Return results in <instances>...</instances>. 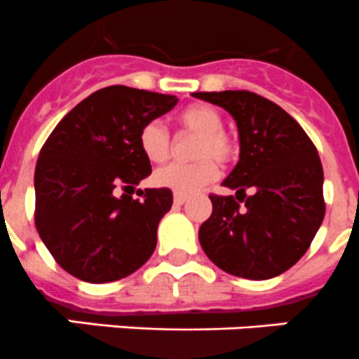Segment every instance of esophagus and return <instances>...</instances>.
I'll return each mask as SVG.
<instances>
[{"mask_svg": "<svg viewBox=\"0 0 359 359\" xmlns=\"http://www.w3.org/2000/svg\"><path fill=\"white\" fill-rule=\"evenodd\" d=\"M184 202H187V195L175 194V204H176V205H183Z\"/></svg>", "mask_w": 359, "mask_h": 359, "instance_id": "obj_1", "label": "esophagus"}]
</instances>
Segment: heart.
Returning a JSON list of instances; mask_svg holds the SVG:
<instances>
[{
  "mask_svg": "<svg viewBox=\"0 0 359 359\" xmlns=\"http://www.w3.org/2000/svg\"><path fill=\"white\" fill-rule=\"evenodd\" d=\"M178 123L184 133L197 134L194 151H191V157L197 158V162L188 165H165L155 172L154 183L175 194L190 195L216 178L218 168L211 158H215L219 164H226L232 161L236 147L232 140L222 130L223 118L218 109L212 106H188L178 115ZM137 141H140L141 151L150 162L162 164L168 161L171 137L161 122L154 120V122L144 123L143 129L140 130Z\"/></svg>",
  "mask_w": 359,
  "mask_h": 359,
  "instance_id": "obj_1",
  "label": "heart"
}]
</instances>
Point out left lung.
Segmentation results:
<instances>
[{"label": "left lung", "instance_id": "1", "mask_svg": "<svg viewBox=\"0 0 359 359\" xmlns=\"http://www.w3.org/2000/svg\"><path fill=\"white\" fill-rule=\"evenodd\" d=\"M191 95L232 115L241 148L239 162L222 183L236 190V197L209 195L212 212L198 229L202 250L216 267L237 278H276L304 257L325 218L318 150L293 116L262 95Z\"/></svg>", "mask_w": 359, "mask_h": 359}]
</instances>
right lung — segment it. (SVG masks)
<instances>
[{
	"mask_svg": "<svg viewBox=\"0 0 359 359\" xmlns=\"http://www.w3.org/2000/svg\"><path fill=\"white\" fill-rule=\"evenodd\" d=\"M176 95L111 85L88 95L57 123L34 171L41 241L55 262L85 283L127 278L157 246V226L171 209L165 188H137L151 175L140 148L144 123L171 111Z\"/></svg>",
	"mask_w": 359,
	"mask_h": 359,
	"instance_id": "right-lung-1",
	"label": "right lung"
}]
</instances>
